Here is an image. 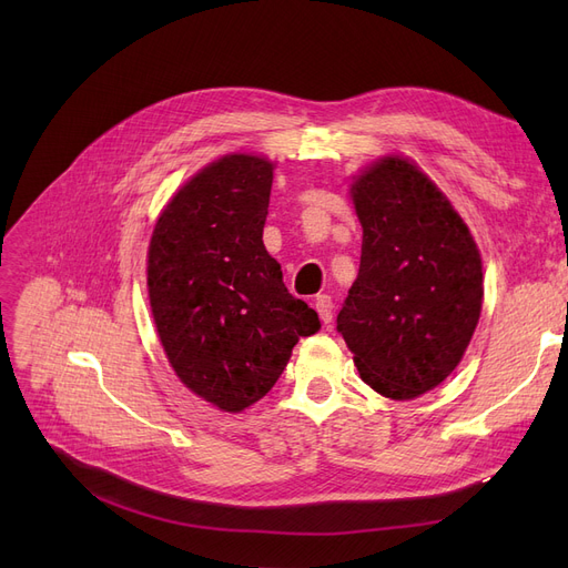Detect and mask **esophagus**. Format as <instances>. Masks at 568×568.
Instances as JSON below:
<instances>
[{"label": "esophagus", "instance_id": "esophagus-1", "mask_svg": "<svg viewBox=\"0 0 568 568\" xmlns=\"http://www.w3.org/2000/svg\"><path fill=\"white\" fill-rule=\"evenodd\" d=\"M315 308H317V313H320V320L329 326L332 324V320H334V302H332V296L329 294H320L317 300H315Z\"/></svg>", "mask_w": 568, "mask_h": 568}]
</instances>
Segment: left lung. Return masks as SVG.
<instances>
[{"instance_id":"1","label":"left lung","mask_w":568,"mask_h":568,"mask_svg":"<svg viewBox=\"0 0 568 568\" xmlns=\"http://www.w3.org/2000/svg\"><path fill=\"white\" fill-rule=\"evenodd\" d=\"M349 193L364 239L338 332L371 389L412 400L463 359L481 315V255L452 202L409 159H379Z\"/></svg>"}]
</instances>
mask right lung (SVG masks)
Here are the masks:
<instances>
[{"mask_svg":"<svg viewBox=\"0 0 568 568\" xmlns=\"http://www.w3.org/2000/svg\"><path fill=\"white\" fill-rule=\"evenodd\" d=\"M274 163L227 154L202 168L161 212L146 253L149 304L168 362L223 412L272 392L292 347L320 329L266 253Z\"/></svg>","mask_w":568,"mask_h":568,"instance_id":"1","label":"right lung"}]
</instances>
